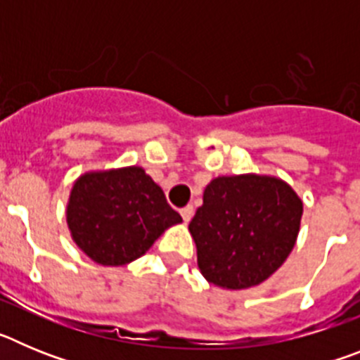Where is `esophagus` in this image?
<instances>
[{"label": "esophagus", "mask_w": 360, "mask_h": 360, "mask_svg": "<svg viewBox=\"0 0 360 360\" xmlns=\"http://www.w3.org/2000/svg\"><path fill=\"white\" fill-rule=\"evenodd\" d=\"M180 214H182L184 221H186V224H189L191 218H193V214H195V209H193V205H187V207H184L182 211H180Z\"/></svg>", "instance_id": "esophagus-1"}]
</instances>
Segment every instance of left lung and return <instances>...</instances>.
<instances>
[{
    "label": "left lung",
    "mask_w": 360,
    "mask_h": 360,
    "mask_svg": "<svg viewBox=\"0 0 360 360\" xmlns=\"http://www.w3.org/2000/svg\"><path fill=\"white\" fill-rule=\"evenodd\" d=\"M301 216L303 202L281 178H214L189 224L200 272L227 290L256 287L292 252Z\"/></svg>",
    "instance_id": "8db88e82"
}]
</instances>
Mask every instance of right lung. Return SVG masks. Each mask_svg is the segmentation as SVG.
I'll return each mask as SVG.
<instances>
[{"mask_svg":"<svg viewBox=\"0 0 360 360\" xmlns=\"http://www.w3.org/2000/svg\"><path fill=\"white\" fill-rule=\"evenodd\" d=\"M66 221L72 240L90 259L120 266L148 252L182 216L142 167L129 165L81 174L70 193Z\"/></svg>","mask_w":360,"mask_h":360,"instance_id":"obj_1","label":"right lung"}]
</instances>
